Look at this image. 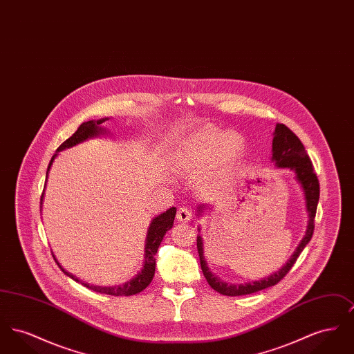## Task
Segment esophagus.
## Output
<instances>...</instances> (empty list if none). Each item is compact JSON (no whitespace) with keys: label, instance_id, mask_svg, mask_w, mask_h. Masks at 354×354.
<instances>
[{"label":"esophagus","instance_id":"1","mask_svg":"<svg viewBox=\"0 0 354 354\" xmlns=\"http://www.w3.org/2000/svg\"><path fill=\"white\" fill-rule=\"evenodd\" d=\"M176 219L179 220V221H182V223L189 221V220L192 219V211H191L189 208H187V207H180V208L178 209Z\"/></svg>","mask_w":354,"mask_h":354}]
</instances>
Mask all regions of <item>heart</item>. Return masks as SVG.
Returning <instances> with one entry per match:
<instances>
[{
  "instance_id": "obj_1",
  "label": "heart",
  "mask_w": 354,
  "mask_h": 354,
  "mask_svg": "<svg viewBox=\"0 0 354 354\" xmlns=\"http://www.w3.org/2000/svg\"><path fill=\"white\" fill-rule=\"evenodd\" d=\"M244 151L239 135L204 130L191 135L180 147V165L187 174L199 175L219 162L218 179L227 178Z\"/></svg>"
}]
</instances>
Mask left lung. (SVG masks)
<instances>
[{"instance_id":"8db88e82","label":"left lung","mask_w":354,"mask_h":354,"mask_svg":"<svg viewBox=\"0 0 354 354\" xmlns=\"http://www.w3.org/2000/svg\"><path fill=\"white\" fill-rule=\"evenodd\" d=\"M272 162L277 167L281 169H288L295 171L296 174V180L303 187L304 196H305V204H306V211H308V225H306V232L304 235L301 243L296 248V251L290 256V259L286 261V266L281 270L274 272L268 277H264L259 281H251L247 284H227L221 281L219 277H216L209 268L204 257V247H203L202 236H198L196 245H198V252H199V259H201V267H202L203 274L205 280L208 281L209 286L219 292L221 295L225 296H243V295H251L254 292H259L261 289L270 288V286H276L279 281H281L286 276V273L293 267L296 263L297 257L300 253L303 252L305 245L310 241L313 231H315V218H316V211H317V204L320 199V183L319 179L313 171L312 160L308 156L305 151V147L301 143V140L296 136V134L289 130L286 124L277 123L274 133H273V140H272ZM204 209V204L198 207L199 215H202ZM201 231V230H199Z\"/></svg>"}]
</instances>
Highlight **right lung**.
<instances>
[{
	"label": "right lung",
	"mask_w": 354,
	"mask_h": 354,
	"mask_svg": "<svg viewBox=\"0 0 354 354\" xmlns=\"http://www.w3.org/2000/svg\"><path fill=\"white\" fill-rule=\"evenodd\" d=\"M107 120V118L100 119V120H88V122H84L82 123L78 130L71 135L68 139H66L58 149L57 151H62L68 147H73L81 142H84L88 138H93V136H98L101 134H107L106 129L101 127L102 123ZM58 153H54L53 158H51L50 163L48 166V171H46V180H48V174L50 171L51 165H53V160L54 158L57 156ZM45 187H46V182H45ZM44 194H45V189L42 192V196H41V204L44 201ZM175 214H176V208L175 207H171L169 209H167L166 212L160 214L159 216L153 218L149 227V231H147V236H146V245H145V261H143V268L142 270L135 276L133 280L124 283L123 286H93L82 283V286L88 288V289H93L95 292H100V293H104V295H111V296H131V295H136L139 292H142L143 289H146L149 284L152 281V277H153V273H155V254L158 252V248L163 240V236L166 235V232L172 228L174 225V219H175ZM55 263L58 264V267L61 268V270L71 277L73 280L75 281H80L75 276H73L71 273H68L66 270H64L59 263L57 261L55 256L53 254Z\"/></svg>",
	"instance_id": "right-lung-1"
}]
</instances>
